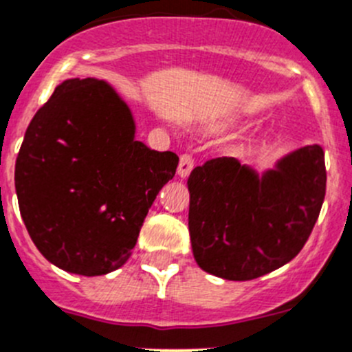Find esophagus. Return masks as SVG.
<instances>
[{"mask_svg": "<svg viewBox=\"0 0 352 352\" xmlns=\"http://www.w3.org/2000/svg\"><path fill=\"white\" fill-rule=\"evenodd\" d=\"M192 168H195V157L191 154H182L179 161V175L187 177Z\"/></svg>", "mask_w": 352, "mask_h": 352, "instance_id": "34e87169", "label": "esophagus"}]
</instances>
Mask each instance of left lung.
Wrapping results in <instances>:
<instances>
[{
    "mask_svg": "<svg viewBox=\"0 0 352 352\" xmlns=\"http://www.w3.org/2000/svg\"><path fill=\"white\" fill-rule=\"evenodd\" d=\"M187 186L199 267L224 280H255L297 257L309 239L327 192L323 147H302L262 177L234 157H213L192 170Z\"/></svg>",
    "mask_w": 352,
    "mask_h": 352,
    "instance_id": "obj_1",
    "label": "left lung"
}]
</instances>
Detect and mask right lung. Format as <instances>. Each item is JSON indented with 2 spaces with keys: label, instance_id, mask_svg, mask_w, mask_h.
Masks as SVG:
<instances>
[{
  "label": "right lung",
  "instance_id": "obj_1",
  "mask_svg": "<svg viewBox=\"0 0 352 352\" xmlns=\"http://www.w3.org/2000/svg\"><path fill=\"white\" fill-rule=\"evenodd\" d=\"M130 109L107 83L74 78L29 123L15 163L19 208L43 257L81 276L130 258L179 156L133 139Z\"/></svg>",
  "mask_w": 352,
  "mask_h": 352
}]
</instances>
